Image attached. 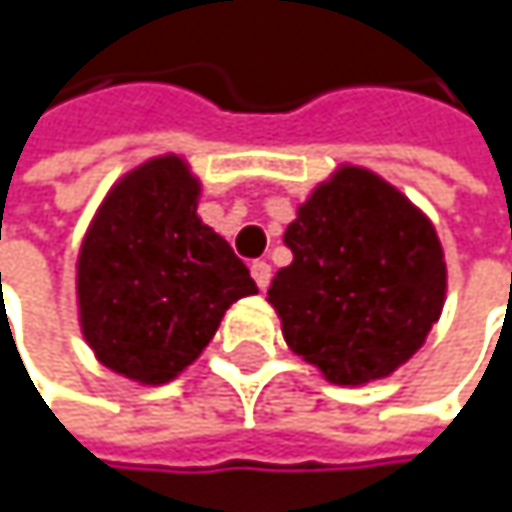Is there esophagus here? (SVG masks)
<instances>
[{
	"label": "esophagus",
	"instance_id": "34e87169",
	"mask_svg": "<svg viewBox=\"0 0 512 512\" xmlns=\"http://www.w3.org/2000/svg\"><path fill=\"white\" fill-rule=\"evenodd\" d=\"M252 278H255V284L260 290H266L269 287V278H272V266L266 260H255L252 263Z\"/></svg>",
	"mask_w": 512,
	"mask_h": 512
}]
</instances>
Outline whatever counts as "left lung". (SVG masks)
Wrapping results in <instances>:
<instances>
[{
  "label": "left lung",
  "mask_w": 512,
  "mask_h": 512,
  "mask_svg": "<svg viewBox=\"0 0 512 512\" xmlns=\"http://www.w3.org/2000/svg\"><path fill=\"white\" fill-rule=\"evenodd\" d=\"M293 263L269 284L287 347L335 385L391 376L442 314L448 269L433 222L379 174L344 165L284 231Z\"/></svg>",
  "instance_id": "left-lung-1"
}]
</instances>
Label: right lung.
Segmentation results:
<instances>
[{
	"mask_svg": "<svg viewBox=\"0 0 512 512\" xmlns=\"http://www.w3.org/2000/svg\"><path fill=\"white\" fill-rule=\"evenodd\" d=\"M201 183L180 156L124 174L76 260L79 326L100 364L162 385L213 341L225 311L257 293L246 263L198 219Z\"/></svg>",
	"mask_w": 512,
	"mask_h": 512,
	"instance_id": "right-lung-1",
	"label": "right lung"
}]
</instances>
